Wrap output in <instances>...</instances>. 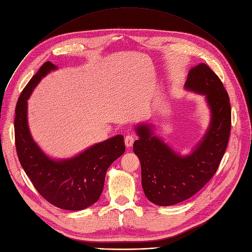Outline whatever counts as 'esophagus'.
I'll return each mask as SVG.
<instances>
[{"label":"esophagus","mask_w":252,"mask_h":252,"mask_svg":"<svg viewBox=\"0 0 252 252\" xmlns=\"http://www.w3.org/2000/svg\"><path fill=\"white\" fill-rule=\"evenodd\" d=\"M134 140H135V138H134L133 135H127V136L125 137V145H126V147H131L133 145V143H134Z\"/></svg>","instance_id":"1"}]
</instances>
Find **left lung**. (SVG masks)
Here are the masks:
<instances>
[{"label": "left lung", "instance_id": "left-lung-1", "mask_svg": "<svg viewBox=\"0 0 252 252\" xmlns=\"http://www.w3.org/2000/svg\"><path fill=\"white\" fill-rule=\"evenodd\" d=\"M185 88L205 95L211 112L208 129L189 154L176 152L154 135L151 124L135 127L139 138L133 150L141 163L142 188L146 198L158 206L179 204L198 192L215 175L229 140L231 107L217 74L200 63L189 69Z\"/></svg>", "mask_w": 252, "mask_h": 252}]
</instances>
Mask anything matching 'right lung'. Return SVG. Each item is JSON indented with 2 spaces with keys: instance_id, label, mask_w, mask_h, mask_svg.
<instances>
[{
  "instance_id": "add662e5",
  "label": "right lung",
  "mask_w": 252,
  "mask_h": 252,
  "mask_svg": "<svg viewBox=\"0 0 252 252\" xmlns=\"http://www.w3.org/2000/svg\"><path fill=\"white\" fill-rule=\"evenodd\" d=\"M56 65L46 62L23 90L16 106L15 142L19 161L38 192L63 210H84L100 199L109 166L125 152L123 135L94 144L77 156L53 159L41 150L28 126V99Z\"/></svg>"
}]
</instances>
